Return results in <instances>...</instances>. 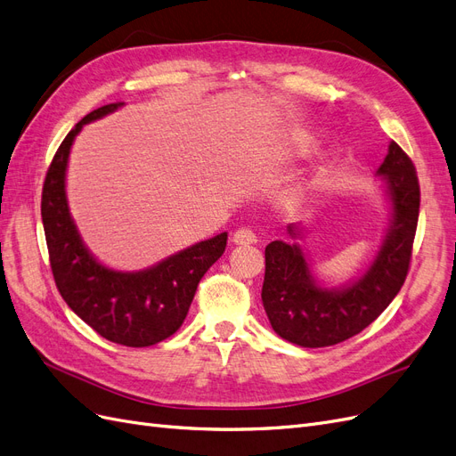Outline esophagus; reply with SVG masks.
<instances>
[{
  "mask_svg": "<svg viewBox=\"0 0 456 456\" xmlns=\"http://www.w3.org/2000/svg\"><path fill=\"white\" fill-rule=\"evenodd\" d=\"M232 242H234V244H256V242H257V234H256L252 229L240 227V229L234 231Z\"/></svg>",
  "mask_w": 456,
  "mask_h": 456,
  "instance_id": "esophagus-1",
  "label": "esophagus"
}]
</instances>
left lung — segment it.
<instances>
[{
  "instance_id": "8db88e82",
  "label": "left lung",
  "mask_w": 456,
  "mask_h": 456,
  "mask_svg": "<svg viewBox=\"0 0 456 456\" xmlns=\"http://www.w3.org/2000/svg\"><path fill=\"white\" fill-rule=\"evenodd\" d=\"M377 174L387 182L392 219L371 267L341 289L316 284L299 244L274 240L265 248L261 299L273 330L305 348L331 346L365 330L398 296L409 273L419 222L420 187L413 160L395 142ZM289 237L299 229L289 225Z\"/></svg>"
}]
</instances>
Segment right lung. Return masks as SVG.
Masks as SVG:
<instances>
[{
  "label": "right lung",
  "instance_id": "right-lung-1",
  "mask_svg": "<svg viewBox=\"0 0 456 456\" xmlns=\"http://www.w3.org/2000/svg\"><path fill=\"white\" fill-rule=\"evenodd\" d=\"M121 106L123 102L102 106L68 132L43 183L41 219L54 282L68 306L104 339L142 348L165 341L180 330L200 278L225 252L227 232L138 273L108 269L91 256L68 208V157L83 125Z\"/></svg>",
  "mask_w": 456,
  "mask_h": 456
}]
</instances>
